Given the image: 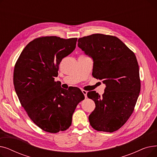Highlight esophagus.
<instances>
[{
    "instance_id": "1",
    "label": "esophagus",
    "mask_w": 157,
    "mask_h": 157,
    "mask_svg": "<svg viewBox=\"0 0 157 157\" xmlns=\"http://www.w3.org/2000/svg\"><path fill=\"white\" fill-rule=\"evenodd\" d=\"M82 92H83V94H84V95H85V98H86V97H87V93H88V92L87 91H86V90H82Z\"/></svg>"
}]
</instances>
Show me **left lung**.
<instances>
[{
    "label": "left lung",
    "instance_id": "1",
    "mask_svg": "<svg viewBox=\"0 0 157 157\" xmlns=\"http://www.w3.org/2000/svg\"><path fill=\"white\" fill-rule=\"evenodd\" d=\"M78 46L94 61L92 76L105 85L102 96H87L95 104L89 121L97 131L113 132L132 114L141 90L139 65L134 53L118 37L95 34L78 39Z\"/></svg>",
    "mask_w": 157,
    "mask_h": 157
}]
</instances>
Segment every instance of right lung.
Instances as JSON below:
<instances>
[{
	"label": "right lung",
	"instance_id": "1",
	"mask_svg": "<svg viewBox=\"0 0 157 157\" xmlns=\"http://www.w3.org/2000/svg\"><path fill=\"white\" fill-rule=\"evenodd\" d=\"M77 39L36 38L25 47L15 64L13 83L21 105L48 132L69 128L77 105L85 98L78 88L65 90L54 80L60 62L75 49Z\"/></svg>",
	"mask_w": 157,
	"mask_h": 157
}]
</instances>
